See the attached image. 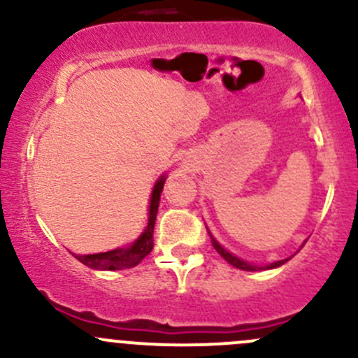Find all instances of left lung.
Here are the masks:
<instances>
[{"label":"left lung","instance_id":"left-lung-1","mask_svg":"<svg viewBox=\"0 0 358 358\" xmlns=\"http://www.w3.org/2000/svg\"><path fill=\"white\" fill-rule=\"evenodd\" d=\"M209 237H211V244H213V248H215L216 251H218L220 255H222L223 258H225L227 262L230 263V265H234V266H236V268H241V270H248V272H255V270H263V268H275V266L284 265V263H286L287 259H289V258L280 259V262L270 263L268 266H256V265H251V263L244 262V259H239V258H237V256H234L232 252H229V251H227V249H223L222 246H220L218 243H216V239H215V237L211 236V234H209Z\"/></svg>","mask_w":358,"mask_h":358}]
</instances>
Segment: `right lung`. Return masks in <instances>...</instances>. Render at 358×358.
I'll return each instance as SVG.
<instances>
[{
    "mask_svg": "<svg viewBox=\"0 0 358 358\" xmlns=\"http://www.w3.org/2000/svg\"><path fill=\"white\" fill-rule=\"evenodd\" d=\"M162 185H164V176L156 183L152 190V199H150L149 209V223L147 229L143 230L142 236L133 243L131 248L124 249H114V251L99 252V255H85L76 256L83 265L90 266L95 270H124L131 268V266L138 265L154 248V223H156L159 199H161Z\"/></svg>",
    "mask_w": 358,
    "mask_h": 358,
    "instance_id": "1",
    "label": "right lung"
}]
</instances>
